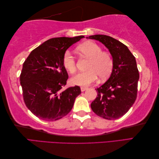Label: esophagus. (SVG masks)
Returning a JSON list of instances; mask_svg holds the SVG:
<instances>
[{"mask_svg":"<svg viewBox=\"0 0 159 159\" xmlns=\"http://www.w3.org/2000/svg\"><path fill=\"white\" fill-rule=\"evenodd\" d=\"M87 89V87H80V90H81V92H85V91Z\"/></svg>","mask_w":159,"mask_h":159,"instance_id":"1","label":"esophagus"}]
</instances>
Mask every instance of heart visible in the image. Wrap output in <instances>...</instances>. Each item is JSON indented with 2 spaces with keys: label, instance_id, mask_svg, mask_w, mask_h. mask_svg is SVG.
Wrapping results in <instances>:
<instances>
[{
  "label": "heart",
  "instance_id": "1",
  "mask_svg": "<svg viewBox=\"0 0 159 159\" xmlns=\"http://www.w3.org/2000/svg\"><path fill=\"white\" fill-rule=\"evenodd\" d=\"M77 50L83 57L89 59L87 69L88 71L78 74L71 81L75 85L87 87L96 81L98 76L102 80L109 77L114 66V61L111 54L102 51L100 45L94 42H86L77 47ZM63 66L70 74L76 72V61L74 56L69 50L63 54Z\"/></svg>",
  "mask_w": 159,
  "mask_h": 159
}]
</instances>
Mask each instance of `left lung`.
Segmentation results:
<instances>
[{
  "label": "left lung",
  "mask_w": 159,
  "mask_h": 159,
  "mask_svg": "<svg viewBox=\"0 0 159 159\" xmlns=\"http://www.w3.org/2000/svg\"><path fill=\"white\" fill-rule=\"evenodd\" d=\"M89 38L102 42L114 61L111 76L96 89L98 96L91 104V108L104 119H118L129 111L137 98L139 74L135 57L126 45L110 36L95 35Z\"/></svg>",
  "instance_id": "1"
}]
</instances>
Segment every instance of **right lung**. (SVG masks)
<instances>
[{"instance_id":"obj_1","label":"right lung","mask_w":159,"mask_h":159,"mask_svg":"<svg viewBox=\"0 0 159 159\" xmlns=\"http://www.w3.org/2000/svg\"><path fill=\"white\" fill-rule=\"evenodd\" d=\"M85 38H55L32 50L23 63L20 76L24 102L39 119L56 121L72 110L80 87L62 90L68 74L63 66V54L70 46Z\"/></svg>"}]
</instances>
